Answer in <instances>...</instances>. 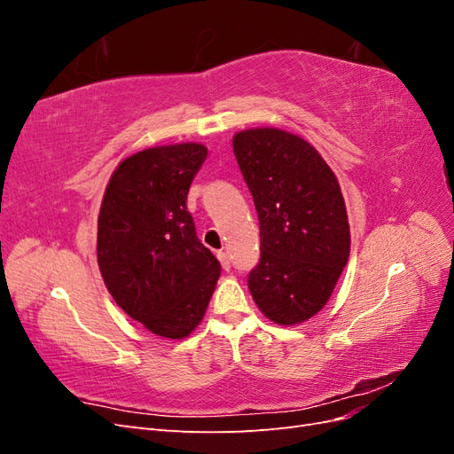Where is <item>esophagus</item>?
I'll use <instances>...</instances> for the list:
<instances>
[{
    "mask_svg": "<svg viewBox=\"0 0 454 454\" xmlns=\"http://www.w3.org/2000/svg\"><path fill=\"white\" fill-rule=\"evenodd\" d=\"M217 259L222 261V267H223L225 270L231 269V257H229L227 252H217Z\"/></svg>",
    "mask_w": 454,
    "mask_h": 454,
    "instance_id": "34e87169",
    "label": "esophagus"
}]
</instances>
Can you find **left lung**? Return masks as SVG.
Segmentation results:
<instances>
[{"instance_id":"obj_1","label":"left lung","mask_w":454,"mask_h":454,"mask_svg":"<svg viewBox=\"0 0 454 454\" xmlns=\"http://www.w3.org/2000/svg\"><path fill=\"white\" fill-rule=\"evenodd\" d=\"M232 149L259 217L261 257L250 270V294L269 320L305 322L332 297L350 254L337 177L318 151L286 130H242Z\"/></svg>"}]
</instances>
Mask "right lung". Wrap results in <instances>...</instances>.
Listing matches in <instances>:
<instances>
[{
	"instance_id": "obj_1",
	"label": "right lung",
	"mask_w": 454,
	"mask_h": 454,
	"mask_svg": "<svg viewBox=\"0 0 454 454\" xmlns=\"http://www.w3.org/2000/svg\"><path fill=\"white\" fill-rule=\"evenodd\" d=\"M208 149L174 144L138 151L109 180L98 215V267L107 292L151 333L184 339L200 324L222 265L187 212Z\"/></svg>"
}]
</instances>
